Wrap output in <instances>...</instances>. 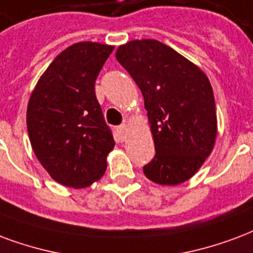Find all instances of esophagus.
Wrapping results in <instances>:
<instances>
[{"label": "esophagus", "instance_id": "esophagus-1", "mask_svg": "<svg viewBox=\"0 0 253 253\" xmlns=\"http://www.w3.org/2000/svg\"><path fill=\"white\" fill-rule=\"evenodd\" d=\"M127 130H128V127H127L126 123H123V125H121V126L118 127V131H119V134H121V135L123 136V138H126Z\"/></svg>", "mask_w": 253, "mask_h": 253}]
</instances>
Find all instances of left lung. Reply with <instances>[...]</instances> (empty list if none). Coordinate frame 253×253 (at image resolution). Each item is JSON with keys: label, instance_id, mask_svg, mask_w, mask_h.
Returning a JSON list of instances; mask_svg holds the SVG:
<instances>
[{"label": "left lung", "instance_id": "1", "mask_svg": "<svg viewBox=\"0 0 253 253\" xmlns=\"http://www.w3.org/2000/svg\"><path fill=\"white\" fill-rule=\"evenodd\" d=\"M115 57L145 99L155 155L143 173L160 185L193 177L217 135L212 85L197 65L157 40H132Z\"/></svg>", "mask_w": 253, "mask_h": 253}]
</instances>
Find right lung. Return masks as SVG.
Returning a JSON list of instances; mask_svg holds the SVG:
<instances>
[{
    "instance_id": "right-lung-1",
    "label": "right lung",
    "mask_w": 253,
    "mask_h": 253,
    "mask_svg": "<svg viewBox=\"0 0 253 253\" xmlns=\"http://www.w3.org/2000/svg\"><path fill=\"white\" fill-rule=\"evenodd\" d=\"M114 46H68L49 64L28 103L32 149L59 184L85 188L102 178L115 142L95 95V82Z\"/></svg>"
}]
</instances>
